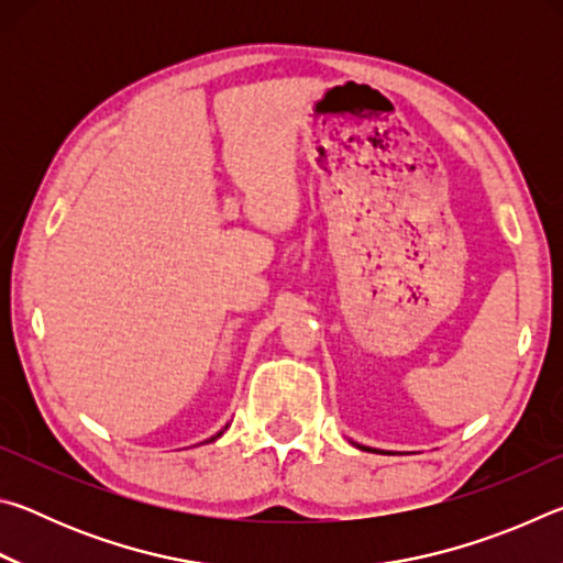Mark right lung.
<instances>
[{"instance_id": "right-lung-1", "label": "right lung", "mask_w": 563, "mask_h": 563, "mask_svg": "<svg viewBox=\"0 0 563 563\" xmlns=\"http://www.w3.org/2000/svg\"><path fill=\"white\" fill-rule=\"evenodd\" d=\"M216 437H221V432H218V434H216ZM216 437H211V440H216Z\"/></svg>"}]
</instances>
